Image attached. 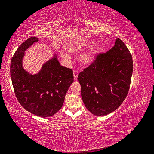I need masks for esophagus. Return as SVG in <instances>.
<instances>
[{
  "instance_id": "obj_1",
  "label": "esophagus",
  "mask_w": 154,
  "mask_h": 154,
  "mask_svg": "<svg viewBox=\"0 0 154 154\" xmlns=\"http://www.w3.org/2000/svg\"><path fill=\"white\" fill-rule=\"evenodd\" d=\"M77 77H78V72L76 70L73 71V77L75 80H77Z\"/></svg>"
}]
</instances>
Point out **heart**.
Returning a JSON list of instances; mask_svg holds the SVG:
<instances>
[{
	"label": "heart",
	"instance_id": "b5f03b06",
	"mask_svg": "<svg viewBox=\"0 0 154 154\" xmlns=\"http://www.w3.org/2000/svg\"><path fill=\"white\" fill-rule=\"evenodd\" d=\"M94 44V42L92 41H89L86 42L84 43L82 45H80V46H77L75 48H73L72 49V52L75 53H79V52H81V51H84L86 49H88L93 46V45ZM100 48H94L91 49L88 53L83 54L81 57V61L82 63L84 65H90L91 63H92L93 61L95 59L96 56L98 54V53L100 52ZM63 58L66 60H68L70 58L67 55H63Z\"/></svg>",
	"mask_w": 154,
	"mask_h": 154
}]
</instances>
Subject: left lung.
<instances>
[{
    "instance_id": "1",
    "label": "left lung",
    "mask_w": 154,
    "mask_h": 154,
    "mask_svg": "<svg viewBox=\"0 0 154 154\" xmlns=\"http://www.w3.org/2000/svg\"><path fill=\"white\" fill-rule=\"evenodd\" d=\"M133 70L131 54L117 38L114 46L106 53H98L92 63L79 74L87 109L98 116L117 109L128 95Z\"/></svg>"
}]
</instances>
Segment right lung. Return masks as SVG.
<instances>
[{
	"mask_svg": "<svg viewBox=\"0 0 154 154\" xmlns=\"http://www.w3.org/2000/svg\"><path fill=\"white\" fill-rule=\"evenodd\" d=\"M37 41L38 38L32 37L20 45L11 59L10 73L16 97L21 105L34 115L47 117L61 109L73 82V74L70 68L60 65L56 56L35 75L25 71L22 67L24 51Z\"/></svg>",
	"mask_w": 154,
	"mask_h": 154,
	"instance_id": "obj_1",
	"label": "right lung"
}]
</instances>
